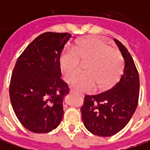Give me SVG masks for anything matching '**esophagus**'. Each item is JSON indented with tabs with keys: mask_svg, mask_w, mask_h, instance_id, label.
<instances>
[{
	"mask_svg": "<svg viewBox=\"0 0 150 150\" xmlns=\"http://www.w3.org/2000/svg\"><path fill=\"white\" fill-rule=\"evenodd\" d=\"M70 93L73 94V93H75V92L74 91V90H71V91H70ZM79 96H81V97H83V94H79Z\"/></svg>",
	"mask_w": 150,
	"mask_h": 150,
	"instance_id": "1",
	"label": "esophagus"
}]
</instances>
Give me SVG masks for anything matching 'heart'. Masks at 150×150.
Segmentation results:
<instances>
[{
  "mask_svg": "<svg viewBox=\"0 0 150 150\" xmlns=\"http://www.w3.org/2000/svg\"><path fill=\"white\" fill-rule=\"evenodd\" d=\"M61 71L70 81L86 64L84 74L77 76L71 85L83 92L110 88L119 81L123 70V58L119 50L99 38H87L76 43L71 51L63 53L59 59Z\"/></svg>",
  "mask_w": 150,
  "mask_h": 150,
  "instance_id": "obj_1",
  "label": "heart"
}]
</instances>
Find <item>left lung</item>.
<instances>
[{
  "label": "left lung",
  "instance_id": "obj_1",
  "mask_svg": "<svg viewBox=\"0 0 150 150\" xmlns=\"http://www.w3.org/2000/svg\"><path fill=\"white\" fill-rule=\"evenodd\" d=\"M124 59L123 74L119 82L106 92L86 95L81 107L83 124L91 133L111 137L126 126L138 104L140 79L137 67L126 47L115 39Z\"/></svg>",
  "mask_w": 150,
  "mask_h": 150
}]
</instances>
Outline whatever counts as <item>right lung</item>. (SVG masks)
I'll use <instances>...</instances> for the list:
<instances>
[{"label":"right lung","mask_w":150,"mask_h":150,"mask_svg":"<svg viewBox=\"0 0 150 150\" xmlns=\"http://www.w3.org/2000/svg\"><path fill=\"white\" fill-rule=\"evenodd\" d=\"M71 37L69 33H43L17 60L9 84L10 101L22 125L34 133L50 132L62 119L69 88L61 79L59 59Z\"/></svg>","instance_id":"right-lung-1"}]
</instances>
